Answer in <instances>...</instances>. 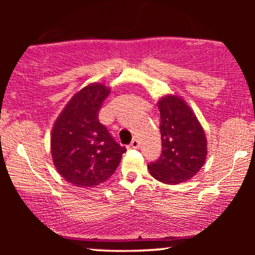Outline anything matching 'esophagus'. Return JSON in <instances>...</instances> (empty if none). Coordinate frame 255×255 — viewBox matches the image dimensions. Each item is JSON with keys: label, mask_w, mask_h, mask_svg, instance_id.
Listing matches in <instances>:
<instances>
[{"label": "esophagus", "mask_w": 255, "mask_h": 255, "mask_svg": "<svg viewBox=\"0 0 255 255\" xmlns=\"http://www.w3.org/2000/svg\"><path fill=\"white\" fill-rule=\"evenodd\" d=\"M139 140H136V139H133L131 140V142L129 144V146H128V147L129 148H137L139 147Z\"/></svg>", "instance_id": "esophagus-1"}]
</instances>
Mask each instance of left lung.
Here are the masks:
<instances>
[{
    "label": "left lung",
    "instance_id": "left-lung-1",
    "mask_svg": "<svg viewBox=\"0 0 255 255\" xmlns=\"http://www.w3.org/2000/svg\"><path fill=\"white\" fill-rule=\"evenodd\" d=\"M160 113L162 153L148 164V171L160 182L175 184L194 176L207 154L206 136L197 116L177 96L158 103Z\"/></svg>",
    "mask_w": 255,
    "mask_h": 255
}]
</instances>
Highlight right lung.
Masks as SVG:
<instances>
[{"label":"right lung","instance_id":"right-lung-1","mask_svg":"<svg viewBox=\"0 0 255 255\" xmlns=\"http://www.w3.org/2000/svg\"><path fill=\"white\" fill-rule=\"evenodd\" d=\"M109 93L102 84L84 87L66 105L52 128L54 164L61 176L75 186L103 183L127 151L99 122V110Z\"/></svg>","mask_w":255,"mask_h":255}]
</instances>
